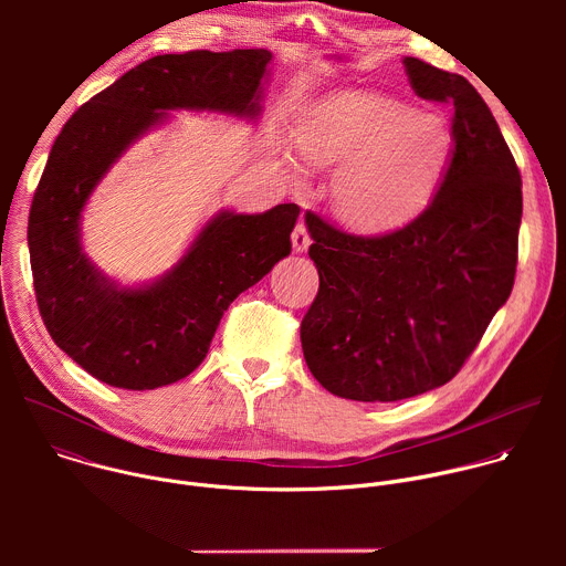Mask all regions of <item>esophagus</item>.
<instances>
[{"label": "esophagus", "instance_id": "34e87169", "mask_svg": "<svg viewBox=\"0 0 566 566\" xmlns=\"http://www.w3.org/2000/svg\"><path fill=\"white\" fill-rule=\"evenodd\" d=\"M291 241H293V251L295 253H304L308 247H311V234H308V228L304 221H300L291 234Z\"/></svg>", "mask_w": 566, "mask_h": 566}]
</instances>
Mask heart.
Segmentation results:
<instances>
[{"mask_svg": "<svg viewBox=\"0 0 566 566\" xmlns=\"http://www.w3.org/2000/svg\"><path fill=\"white\" fill-rule=\"evenodd\" d=\"M297 138L311 164L343 166L334 206L365 232H382L415 217L430 201L452 151L443 116L369 92H343L315 103L300 118ZM286 168L300 175V158L286 154Z\"/></svg>", "mask_w": 566, "mask_h": 566, "instance_id": "obj_1", "label": "heart"}]
</instances>
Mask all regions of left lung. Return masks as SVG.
Instances as JSON below:
<instances>
[{
    "label": "left lung",
    "instance_id": "1",
    "mask_svg": "<svg viewBox=\"0 0 566 566\" xmlns=\"http://www.w3.org/2000/svg\"><path fill=\"white\" fill-rule=\"evenodd\" d=\"M415 94L452 103V151L428 208L394 232L356 237L304 221L319 289L300 325L327 391L389 402L452 380L506 304L517 266L522 177L489 105L459 73L402 57Z\"/></svg>",
    "mask_w": 566,
    "mask_h": 566
}]
</instances>
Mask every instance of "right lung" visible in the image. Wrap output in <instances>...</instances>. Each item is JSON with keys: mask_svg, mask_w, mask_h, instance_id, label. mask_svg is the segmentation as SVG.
I'll use <instances>...</instances> for the list:
<instances>
[{"mask_svg": "<svg viewBox=\"0 0 566 566\" xmlns=\"http://www.w3.org/2000/svg\"><path fill=\"white\" fill-rule=\"evenodd\" d=\"M271 60L266 49L154 55L55 138L29 214L33 286L53 343L94 378L134 391L186 378L230 302L291 253L295 203L219 210L168 273L140 286H120L83 251V210L129 145L179 109L255 120Z\"/></svg>", "mask_w": 566, "mask_h": 566, "instance_id": "add662e5", "label": "right lung"}]
</instances>
